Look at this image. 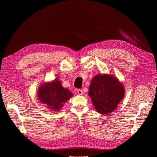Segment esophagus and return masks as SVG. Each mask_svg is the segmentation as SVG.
<instances>
[{
	"instance_id": "34e87169",
	"label": "esophagus",
	"mask_w": 157,
	"mask_h": 157,
	"mask_svg": "<svg viewBox=\"0 0 157 157\" xmlns=\"http://www.w3.org/2000/svg\"><path fill=\"white\" fill-rule=\"evenodd\" d=\"M77 93L79 95H82L83 94V92H82V90L81 89H79L77 90Z\"/></svg>"
}]
</instances>
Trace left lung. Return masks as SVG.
Masks as SVG:
<instances>
[{
    "mask_svg": "<svg viewBox=\"0 0 157 157\" xmlns=\"http://www.w3.org/2000/svg\"><path fill=\"white\" fill-rule=\"evenodd\" d=\"M89 96L99 113H110L117 107L124 96V88L114 76H95L89 87Z\"/></svg>",
    "mask_w": 157,
    "mask_h": 157,
    "instance_id": "left-lung-1",
    "label": "left lung"
}]
</instances>
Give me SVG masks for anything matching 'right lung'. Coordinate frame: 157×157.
Instances as JSON below:
<instances>
[{
    "instance_id": "1",
    "label": "right lung",
    "mask_w": 157,
    "mask_h": 157,
    "mask_svg": "<svg viewBox=\"0 0 157 157\" xmlns=\"http://www.w3.org/2000/svg\"><path fill=\"white\" fill-rule=\"evenodd\" d=\"M73 96L68 89L63 88L61 82L56 79L50 83L43 84L38 91V97L40 102L47 108L58 111L63 104Z\"/></svg>"
}]
</instances>
